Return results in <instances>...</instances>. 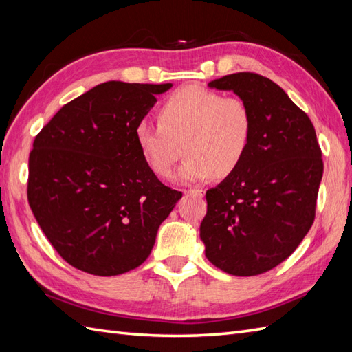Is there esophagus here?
<instances>
[{
    "label": "esophagus",
    "mask_w": 352,
    "mask_h": 352,
    "mask_svg": "<svg viewBox=\"0 0 352 352\" xmlns=\"http://www.w3.org/2000/svg\"><path fill=\"white\" fill-rule=\"evenodd\" d=\"M184 193H188V195H197V197L204 195L203 189H188V190H184Z\"/></svg>",
    "instance_id": "esophagus-1"
}]
</instances>
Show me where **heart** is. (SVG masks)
I'll list each match as a JSON object with an SVG mask.
<instances>
[{"label": "heart", "instance_id": "heart-1", "mask_svg": "<svg viewBox=\"0 0 352 352\" xmlns=\"http://www.w3.org/2000/svg\"><path fill=\"white\" fill-rule=\"evenodd\" d=\"M157 121H140L134 138L148 168L159 177L172 174L183 145L180 180L227 178L241 168L252 145L250 104L206 87L186 86L172 94L157 111Z\"/></svg>", "mask_w": 352, "mask_h": 352}]
</instances>
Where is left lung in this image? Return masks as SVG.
Instances as JSON below:
<instances>
[{"label": "left lung", "instance_id": "1", "mask_svg": "<svg viewBox=\"0 0 352 352\" xmlns=\"http://www.w3.org/2000/svg\"><path fill=\"white\" fill-rule=\"evenodd\" d=\"M208 86L250 104L254 138L241 168L207 190L199 236L206 257L221 271L258 275L286 260L311 228L322 151L307 113L272 80L236 72Z\"/></svg>", "mask_w": 352, "mask_h": 352}]
</instances>
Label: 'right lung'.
I'll return each mask as SVG.
<instances>
[{
  "instance_id": "1",
  "label": "right lung",
  "mask_w": 352,
  "mask_h": 352,
  "mask_svg": "<svg viewBox=\"0 0 352 352\" xmlns=\"http://www.w3.org/2000/svg\"><path fill=\"white\" fill-rule=\"evenodd\" d=\"M172 85L107 81L72 100L33 142L27 197L60 257L111 276L148 258L157 230L183 193L148 168L134 138Z\"/></svg>"
}]
</instances>
